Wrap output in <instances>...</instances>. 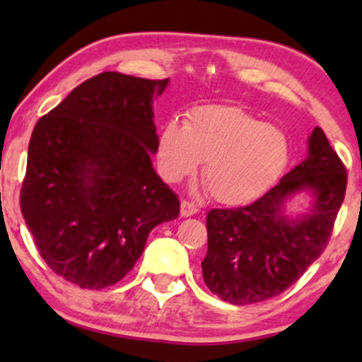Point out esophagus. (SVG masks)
<instances>
[{
    "mask_svg": "<svg viewBox=\"0 0 362 362\" xmlns=\"http://www.w3.org/2000/svg\"><path fill=\"white\" fill-rule=\"evenodd\" d=\"M199 213V207L194 204V202L189 201H182L180 204V216L182 218H189V216H194Z\"/></svg>",
    "mask_w": 362,
    "mask_h": 362,
    "instance_id": "34e87169",
    "label": "esophagus"
}]
</instances>
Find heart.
Instances as JSON below:
<instances>
[{
	"mask_svg": "<svg viewBox=\"0 0 362 362\" xmlns=\"http://www.w3.org/2000/svg\"><path fill=\"white\" fill-rule=\"evenodd\" d=\"M288 158L289 143L281 129L223 103L195 107L185 124L167 120L156 144L158 172L173 184L194 173L204 159L202 182L223 204H243L264 194Z\"/></svg>",
	"mask_w": 362,
	"mask_h": 362,
	"instance_id": "1",
	"label": "heart"
}]
</instances>
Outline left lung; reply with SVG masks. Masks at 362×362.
<instances>
[{"label": "left lung", "instance_id": "8db88e82", "mask_svg": "<svg viewBox=\"0 0 362 362\" xmlns=\"http://www.w3.org/2000/svg\"><path fill=\"white\" fill-rule=\"evenodd\" d=\"M347 173L315 127L308 155L279 184L252 204L207 213V253L202 277L207 288L231 305H252L294 284L325 250L344 202ZM309 195L303 214H291L296 194Z\"/></svg>", "mask_w": 362, "mask_h": 362}]
</instances>
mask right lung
Masks as SVG:
<instances>
[{"instance_id":"right-lung-1","label":"right lung","mask_w":362,"mask_h":362,"mask_svg":"<svg viewBox=\"0 0 362 362\" xmlns=\"http://www.w3.org/2000/svg\"><path fill=\"white\" fill-rule=\"evenodd\" d=\"M168 83L97 74L35 124L22 214L45 264L80 288L119 282L153 228L180 213L151 161L153 98Z\"/></svg>"}]
</instances>
